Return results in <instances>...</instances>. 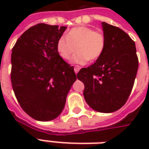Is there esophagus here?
I'll list each match as a JSON object with an SVG mask.
<instances>
[{
    "instance_id": "1",
    "label": "esophagus",
    "mask_w": 149,
    "mask_h": 149,
    "mask_svg": "<svg viewBox=\"0 0 149 149\" xmlns=\"http://www.w3.org/2000/svg\"><path fill=\"white\" fill-rule=\"evenodd\" d=\"M80 69H81V67H80L79 65H75L74 71H75V72H76V74H77V73H78V72H79Z\"/></svg>"
}]
</instances>
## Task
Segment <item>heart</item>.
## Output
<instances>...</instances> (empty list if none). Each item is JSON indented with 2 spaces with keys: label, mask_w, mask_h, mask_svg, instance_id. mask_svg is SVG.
Masks as SVG:
<instances>
[{
  "label": "heart",
  "mask_w": 149,
  "mask_h": 149,
  "mask_svg": "<svg viewBox=\"0 0 149 149\" xmlns=\"http://www.w3.org/2000/svg\"><path fill=\"white\" fill-rule=\"evenodd\" d=\"M106 40L104 34L86 26L75 27L68 31L66 36H61L56 43V50L61 58L69 60L76 52L72 62L86 64L89 60L95 62L104 54Z\"/></svg>",
  "instance_id": "obj_1"
}]
</instances>
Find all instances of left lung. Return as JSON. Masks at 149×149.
Segmentation results:
<instances>
[{"mask_svg": "<svg viewBox=\"0 0 149 149\" xmlns=\"http://www.w3.org/2000/svg\"><path fill=\"white\" fill-rule=\"evenodd\" d=\"M106 48L93 65L82 68L77 78L84 83V96L94 111L111 113L129 97L139 68L134 42L122 29L102 22Z\"/></svg>", "mask_w": 149, "mask_h": 149, "instance_id": "left-lung-1", "label": "left lung"}]
</instances>
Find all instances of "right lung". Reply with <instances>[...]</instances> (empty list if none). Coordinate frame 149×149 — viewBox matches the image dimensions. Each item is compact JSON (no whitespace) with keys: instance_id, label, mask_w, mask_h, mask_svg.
<instances>
[{"instance_id":"obj_1","label":"right lung","mask_w":149,"mask_h":149,"mask_svg":"<svg viewBox=\"0 0 149 149\" xmlns=\"http://www.w3.org/2000/svg\"><path fill=\"white\" fill-rule=\"evenodd\" d=\"M66 28L37 24L24 31L12 49L13 91L24 112L37 120L48 121L60 114L77 79L73 66L56 50Z\"/></svg>"}]
</instances>
